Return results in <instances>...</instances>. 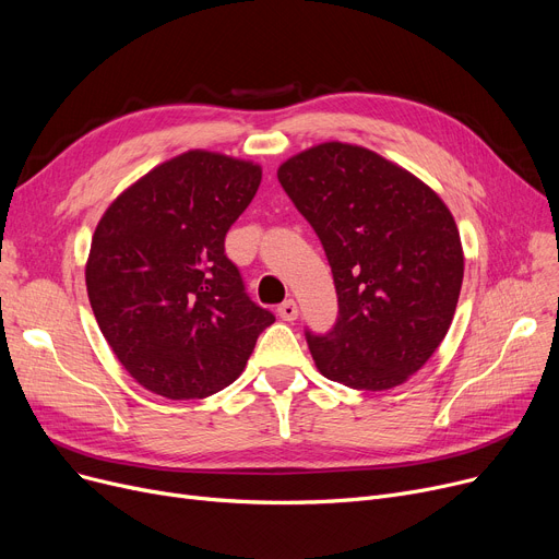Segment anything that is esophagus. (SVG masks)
<instances>
[{"mask_svg": "<svg viewBox=\"0 0 559 559\" xmlns=\"http://www.w3.org/2000/svg\"><path fill=\"white\" fill-rule=\"evenodd\" d=\"M278 317L285 319V321H295V319L299 317V306H297V301H292V299L283 301V304L278 306Z\"/></svg>", "mask_w": 559, "mask_h": 559, "instance_id": "esophagus-1", "label": "esophagus"}]
</instances>
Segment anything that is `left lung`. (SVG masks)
Instances as JSON below:
<instances>
[{
  "label": "left lung",
  "mask_w": 559,
  "mask_h": 559,
  "mask_svg": "<svg viewBox=\"0 0 559 559\" xmlns=\"http://www.w3.org/2000/svg\"><path fill=\"white\" fill-rule=\"evenodd\" d=\"M278 181L335 281L333 331H306L317 369L354 390L405 383L447 337L460 297L464 253L447 203L415 174L346 142L287 158Z\"/></svg>",
  "instance_id": "left-lung-1"
}]
</instances>
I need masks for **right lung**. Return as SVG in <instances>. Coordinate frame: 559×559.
<instances>
[{
	"label": "right lung",
	"instance_id": "add662e5",
	"mask_svg": "<svg viewBox=\"0 0 559 559\" xmlns=\"http://www.w3.org/2000/svg\"><path fill=\"white\" fill-rule=\"evenodd\" d=\"M262 179L260 165L192 150L146 171L99 219L85 287L112 354L171 401L238 378L274 314L245 292L224 238Z\"/></svg>",
	"mask_w": 559,
	"mask_h": 559
}]
</instances>
